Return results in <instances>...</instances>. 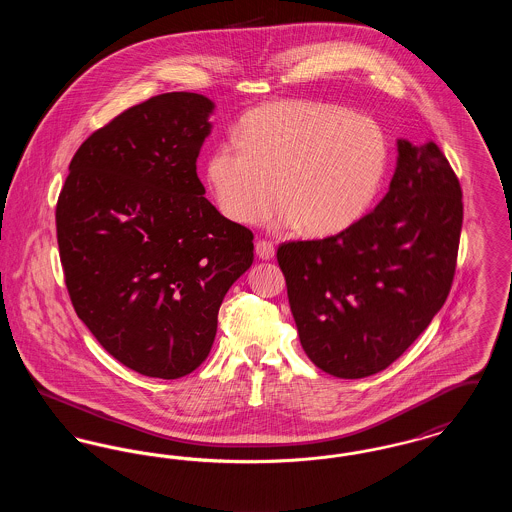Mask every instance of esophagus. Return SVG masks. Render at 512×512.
<instances>
[{
    "mask_svg": "<svg viewBox=\"0 0 512 512\" xmlns=\"http://www.w3.org/2000/svg\"><path fill=\"white\" fill-rule=\"evenodd\" d=\"M255 253L259 259H272L274 257V244L268 240H259L255 244Z\"/></svg>",
    "mask_w": 512,
    "mask_h": 512,
    "instance_id": "esophagus-1",
    "label": "esophagus"
}]
</instances>
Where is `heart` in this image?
<instances>
[{
    "mask_svg": "<svg viewBox=\"0 0 512 512\" xmlns=\"http://www.w3.org/2000/svg\"><path fill=\"white\" fill-rule=\"evenodd\" d=\"M236 144L207 159V182L228 219L255 226L276 194L278 222L309 236L338 234L361 219L388 165L380 126L345 107L292 99L247 111Z\"/></svg>",
    "mask_w": 512,
    "mask_h": 512,
    "instance_id": "obj_1",
    "label": "heart"
}]
</instances>
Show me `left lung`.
Listing matches in <instances>:
<instances>
[{"label":"left lung","instance_id":"left-lung-1","mask_svg":"<svg viewBox=\"0 0 512 512\" xmlns=\"http://www.w3.org/2000/svg\"><path fill=\"white\" fill-rule=\"evenodd\" d=\"M390 192L322 240L284 242L276 259L307 357L336 378L397 361L443 307L463 228L459 178L434 142H397Z\"/></svg>","mask_w":512,"mask_h":512}]
</instances>
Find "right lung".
Wrapping results in <instances>:
<instances>
[{
  "label": "right lung",
  "mask_w": 512,
  "mask_h": 512,
  "mask_svg": "<svg viewBox=\"0 0 512 512\" xmlns=\"http://www.w3.org/2000/svg\"><path fill=\"white\" fill-rule=\"evenodd\" d=\"M213 107L171 92L122 111L78 147L55 207L76 315L149 378L207 359L220 303L253 263V232L222 217L197 178Z\"/></svg>",
  "instance_id": "add662e5"
}]
</instances>
